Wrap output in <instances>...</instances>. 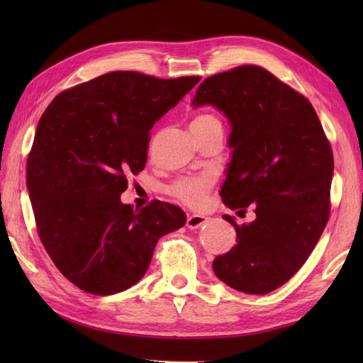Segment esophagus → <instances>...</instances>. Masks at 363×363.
I'll list each match as a JSON object with an SVG mask.
<instances>
[{"instance_id":"obj_1","label":"esophagus","mask_w":363,"mask_h":363,"mask_svg":"<svg viewBox=\"0 0 363 363\" xmlns=\"http://www.w3.org/2000/svg\"><path fill=\"white\" fill-rule=\"evenodd\" d=\"M207 221V217H204V215H201V213H190L189 217H187V228L189 229H198V228H201L204 223Z\"/></svg>"}]
</instances>
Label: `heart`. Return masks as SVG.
<instances>
[{"label":"heart","mask_w":363,"mask_h":363,"mask_svg":"<svg viewBox=\"0 0 363 363\" xmlns=\"http://www.w3.org/2000/svg\"><path fill=\"white\" fill-rule=\"evenodd\" d=\"M218 118L212 113H198L190 121V128L194 129H206L212 125H218ZM212 176L211 174H199V176H190L182 177V179L176 181L169 191L172 195L179 198L181 201L189 204H198L203 201L207 190L212 186Z\"/></svg>","instance_id":"heart-1"}]
</instances>
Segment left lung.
I'll list each match as a JSON object with an SVG mask.
<instances>
[{"label": "left lung", "mask_w": 363, "mask_h": 363, "mask_svg": "<svg viewBox=\"0 0 363 363\" xmlns=\"http://www.w3.org/2000/svg\"><path fill=\"white\" fill-rule=\"evenodd\" d=\"M194 107L213 106L230 125V162L220 195L229 209L254 206L237 245L215 257L220 281L250 295L281 287L304 265L329 218L334 157L309 99L265 68L242 65L196 89Z\"/></svg>", "instance_id": "left-lung-1"}]
</instances>
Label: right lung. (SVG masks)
Masks as SVG:
<instances>
[{
	"label": "right lung",
	"instance_id": "1",
	"mask_svg": "<svg viewBox=\"0 0 363 363\" xmlns=\"http://www.w3.org/2000/svg\"><path fill=\"white\" fill-rule=\"evenodd\" d=\"M199 82L112 72L68 89L46 107L28 157L26 184L38 237L76 287L113 295L142 279L156 243L186 213L152 201L121 203L128 173L142 172L150 130Z\"/></svg>",
	"mask_w": 363,
	"mask_h": 363
}]
</instances>
